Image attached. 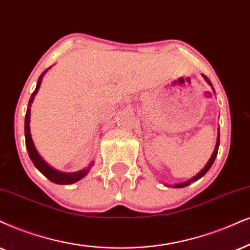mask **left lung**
<instances>
[{
    "label": "left lung",
    "instance_id": "left-lung-1",
    "mask_svg": "<svg viewBox=\"0 0 250 250\" xmlns=\"http://www.w3.org/2000/svg\"><path fill=\"white\" fill-rule=\"evenodd\" d=\"M203 76V78L205 81H207V83L210 85V86H212V84H211V82L209 81V78L207 77V76H204V75H202ZM213 88V87H212ZM213 91H214V88H213ZM219 136H220V134H219V130H218V136H217V143H216V147H214V150H213V153L211 154V157H210V159H209V162L207 163V165H205L203 168H202L201 170H200V173H197V174H196L195 176H192L191 179H189V180H187V181H185V182H180V183H175V185H173V186H167V187H174V188H183V187H187V186H189L190 185V183H192V182H195V181H197V180H200L202 176H204L205 174H207V172L208 170H209L210 168H211V166H212V164H213V162H214V159H216V157H217V153H218V147H219Z\"/></svg>",
    "mask_w": 250,
    "mask_h": 250
}]
</instances>
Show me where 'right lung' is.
<instances>
[{
	"label": "right lung",
	"instance_id": "add662e5",
	"mask_svg": "<svg viewBox=\"0 0 250 250\" xmlns=\"http://www.w3.org/2000/svg\"><path fill=\"white\" fill-rule=\"evenodd\" d=\"M48 69H46V70L40 75L39 80H38L36 90H34V92L32 93V96H31L30 100H28V107L26 110V115H25V144H26L28 156H30L31 160H32V163L34 164V166H36L37 168L39 169L40 172L49 180V181L58 183V185H71V183H75V182L80 181L81 179H83L84 176L86 175L88 172H90L93 163H91L90 165H88L87 167H85V168H83V169L77 170V172H61V170L55 169L54 167L48 165V164H47L45 160L42 159V157L40 156L39 152H38L36 146H34L32 136H31V131H30L31 104L33 103L34 96H36L37 92L39 91V88H40V84H41V81H42L43 75L48 71Z\"/></svg>",
	"mask_w": 250,
	"mask_h": 250
}]
</instances>
